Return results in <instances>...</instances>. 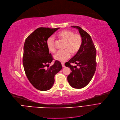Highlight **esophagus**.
<instances>
[{
  "instance_id": "34e87169",
  "label": "esophagus",
  "mask_w": 120,
  "mask_h": 120,
  "mask_svg": "<svg viewBox=\"0 0 120 120\" xmlns=\"http://www.w3.org/2000/svg\"><path fill=\"white\" fill-rule=\"evenodd\" d=\"M61 65H62V66L63 67H65V65H64V62H61Z\"/></svg>"
}]
</instances>
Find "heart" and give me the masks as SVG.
Returning a JSON list of instances; mask_svg holds the SVG:
<instances>
[{"instance_id": "1", "label": "heart", "mask_w": 120, "mask_h": 120, "mask_svg": "<svg viewBox=\"0 0 120 120\" xmlns=\"http://www.w3.org/2000/svg\"><path fill=\"white\" fill-rule=\"evenodd\" d=\"M58 37L65 41L64 48L65 49L57 52L54 56L55 59L60 61H65L71 56L72 52L76 53L80 49L82 43V38L79 34H74L70 30H64L58 34ZM55 38L49 37L46 41L48 49L52 52H55L56 49L55 45Z\"/></svg>"}]
</instances>
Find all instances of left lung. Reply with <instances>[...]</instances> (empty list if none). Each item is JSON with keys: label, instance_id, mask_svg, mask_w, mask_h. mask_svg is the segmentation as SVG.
I'll use <instances>...</instances> for the list:
<instances>
[{"label": "left lung", "instance_id": "left-lung-1", "mask_svg": "<svg viewBox=\"0 0 120 120\" xmlns=\"http://www.w3.org/2000/svg\"><path fill=\"white\" fill-rule=\"evenodd\" d=\"M79 30L82 38L81 47L77 53L65 64L70 68L71 73L67 80L71 86L75 88H82L89 83L96 71V49L89 34L79 26H72ZM71 63H75L78 66H73Z\"/></svg>", "mask_w": 120, "mask_h": 120}]
</instances>
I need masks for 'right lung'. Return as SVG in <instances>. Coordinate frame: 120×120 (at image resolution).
<instances>
[{
	"label": "right lung",
	"instance_id": "add662e5",
	"mask_svg": "<svg viewBox=\"0 0 120 120\" xmlns=\"http://www.w3.org/2000/svg\"><path fill=\"white\" fill-rule=\"evenodd\" d=\"M59 29L39 27L25 39L22 59L24 69L28 80L39 90L52 88L55 75L62 69L60 62L56 60L49 67L54 59L46 44L47 38Z\"/></svg>",
	"mask_w": 120,
	"mask_h": 120
}]
</instances>
